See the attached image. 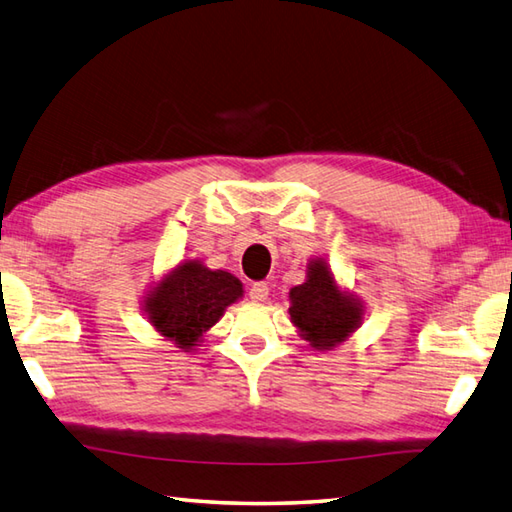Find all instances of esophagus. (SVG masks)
<instances>
[{"instance_id":"esophagus-1","label":"esophagus","mask_w":512,"mask_h":512,"mask_svg":"<svg viewBox=\"0 0 512 512\" xmlns=\"http://www.w3.org/2000/svg\"><path fill=\"white\" fill-rule=\"evenodd\" d=\"M269 296V285L267 283H254L249 287V298L254 302H265Z\"/></svg>"}]
</instances>
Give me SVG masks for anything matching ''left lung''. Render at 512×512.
<instances>
[{
    "instance_id": "obj_1",
    "label": "left lung",
    "mask_w": 512,
    "mask_h": 512,
    "mask_svg": "<svg viewBox=\"0 0 512 512\" xmlns=\"http://www.w3.org/2000/svg\"><path fill=\"white\" fill-rule=\"evenodd\" d=\"M289 300L291 322L316 351H331L362 325V302L338 287L322 258L307 265V280L289 291Z\"/></svg>"
}]
</instances>
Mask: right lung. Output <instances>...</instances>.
<instances>
[{"label":"right lung","mask_w":512,"mask_h":512,"mask_svg":"<svg viewBox=\"0 0 512 512\" xmlns=\"http://www.w3.org/2000/svg\"><path fill=\"white\" fill-rule=\"evenodd\" d=\"M238 298H243V283L236 276L205 267L201 260H185L143 296V311L165 340L192 351Z\"/></svg>","instance_id":"add662e5"}]
</instances>
